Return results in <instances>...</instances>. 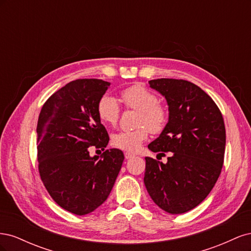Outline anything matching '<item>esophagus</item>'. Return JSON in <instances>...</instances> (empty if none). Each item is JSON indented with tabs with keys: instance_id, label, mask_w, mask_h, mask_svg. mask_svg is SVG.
Listing matches in <instances>:
<instances>
[{
	"instance_id": "esophagus-1",
	"label": "esophagus",
	"mask_w": 251,
	"mask_h": 251,
	"mask_svg": "<svg viewBox=\"0 0 251 251\" xmlns=\"http://www.w3.org/2000/svg\"><path fill=\"white\" fill-rule=\"evenodd\" d=\"M125 157H126V159H131V158H134L135 157V155L134 154H131V153H125Z\"/></svg>"
}]
</instances>
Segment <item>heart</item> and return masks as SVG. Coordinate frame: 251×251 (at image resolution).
Listing matches in <instances>:
<instances>
[{
    "mask_svg": "<svg viewBox=\"0 0 251 251\" xmlns=\"http://www.w3.org/2000/svg\"><path fill=\"white\" fill-rule=\"evenodd\" d=\"M120 100L125 108L137 111L135 126L132 131H121L112 137V144L116 149L136 151L149 137V131L153 134L161 133L169 120V111L165 105L158 102V96L142 85H134L120 92ZM97 114L101 123L116 126L120 116V105L110 95L102 96L97 103Z\"/></svg>",
    "mask_w": 251,
    "mask_h": 251,
    "instance_id": "b5f03b06",
    "label": "heart"
}]
</instances>
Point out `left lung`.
I'll return each instance as SVG.
<instances>
[{"label":"left lung","instance_id":"left-lung-1","mask_svg":"<svg viewBox=\"0 0 251 251\" xmlns=\"http://www.w3.org/2000/svg\"><path fill=\"white\" fill-rule=\"evenodd\" d=\"M169 104V123L149 149L165 164L146 157L144 185L161 209L184 214L207 197L221 174L226 133L223 116L211 97L195 83L174 78L150 80Z\"/></svg>","mask_w":251,"mask_h":251}]
</instances>
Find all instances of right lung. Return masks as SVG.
Segmentation results:
<instances>
[{
	"label": "right lung",
	"instance_id": "add662e5",
	"mask_svg": "<svg viewBox=\"0 0 251 251\" xmlns=\"http://www.w3.org/2000/svg\"><path fill=\"white\" fill-rule=\"evenodd\" d=\"M109 86L96 78L70 81L48 98L37 121L41 179L51 198L77 216L107 200L125 159L118 149L89 154L90 147L103 151L110 140L97 114Z\"/></svg>",
	"mask_w": 251,
	"mask_h": 251
}]
</instances>
